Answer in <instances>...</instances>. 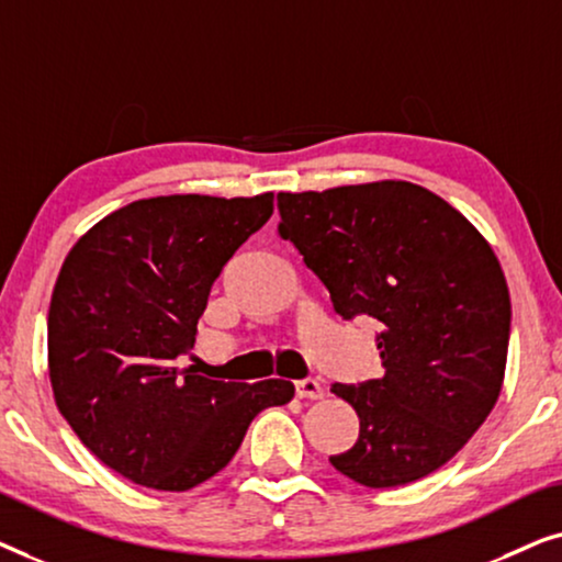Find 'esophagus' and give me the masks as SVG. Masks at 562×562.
Returning <instances> with one entry per match:
<instances>
[{"instance_id": "34e87169", "label": "esophagus", "mask_w": 562, "mask_h": 562, "mask_svg": "<svg viewBox=\"0 0 562 562\" xmlns=\"http://www.w3.org/2000/svg\"><path fill=\"white\" fill-rule=\"evenodd\" d=\"M294 386L299 398H312V402H317V398L325 396V389H322V383L317 379H302L296 381Z\"/></svg>"}]
</instances>
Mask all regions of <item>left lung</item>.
<instances>
[{"label": "left lung", "mask_w": 562, "mask_h": 562, "mask_svg": "<svg viewBox=\"0 0 562 562\" xmlns=\"http://www.w3.org/2000/svg\"><path fill=\"white\" fill-rule=\"evenodd\" d=\"M279 212V235L335 312L381 329L383 375L333 386L360 432L329 463L368 488L425 479L471 440L502 391L512 302L498 258L456 206L409 181L281 191Z\"/></svg>", "instance_id": "1"}]
</instances>
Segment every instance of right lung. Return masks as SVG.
Instances as JSON below:
<instances>
[{"instance_id": "add662e5", "label": "right lung", "mask_w": 562, "mask_h": 562, "mask_svg": "<svg viewBox=\"0 0 562 562\" xmlns=\"http://www.w3.org/2000/svg\"><path fill=\"white\" fill-rule=\"evenodd\" d=\"M273 214V194L137 199L97 222L60 266L48 371L60 414L114 473L189 491L220 473L250 422L294 383H225L176 368L212 283Z\"/></svg>"}]
</instances>
